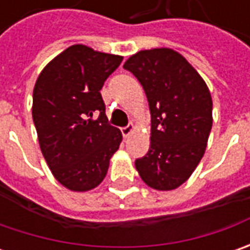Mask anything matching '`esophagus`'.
I'll use <instances>...</instances> for the list:
<instances>
[{"label":"esophagus","mask_w":250,"mask_h":250,"mask_svg":"<svg viewBox=\"0 0 250 250\" xmlns=\"http://www.w3.org/2000/svg\"><path fill=\"white\" fill-rule=\"evenodd\" d=\"M121 132H122V136H124V138H128L130 133L133 132V126H132V125H128V126L122 128V129H121Z\"/></svg>","instance_id":"obj_1"}]
</instances>
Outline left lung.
Segmentation results:
<instances>
[{
  "label": "left lung",
  "mask_w": 250,
  "mask_h": 250,
  "mask_svg": "<svg viewBox=\"0 0 250 250\" xmlns=\"http://www.w3.org/2000/svg\"><path fill=\"white\" fill-rule=\"evenodd\" d=\"M124 68L143 86L151 115L150 149L135 167L147 187L174 190L206 151L213 125L210 90L187 58L167 47L138 51Z\"/></svg>",
  "instance_id": "1"
}]
</instances>
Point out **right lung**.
<instances>
[{"label": "right lung", "instance_id": "add662e5", "mask_svg": "<svg viewBox=\"0 0 250 250\" xmlns=\"http://www.w3.org/2000/svg\"><path fill=\"white\" fill-rule=\"evenodd\" d=\"M122 58L73 44L44 66L34 84L32 115L40 149L54 178L72 192L100 185L122 142L121 130L107 124L100 94Z\"/></svg>", "mask_w": 250, "mask_h": 250}]
</instances>
